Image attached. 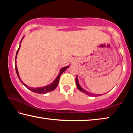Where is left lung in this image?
<instances>
[{"instance_id": "left-lung-1", "label": "left lung", "mask_w": 133, "mask_h": 133, "mask_svg": "<svg viewBox=\"0 0 133 133\" xmlns=\"http://www.w3.org/2000/svg\"><path fill=\"white\" fill-rule=\"evenodd\" d=\"M76 85H77V89H78V90H80L81 91H82L83 93H84L85 94H87V95L90 96L96 97V96H101V94H93V93H90V92H89V91H87L85 90V89H83L82 87H81L79 83H78L77 76H76Z\"/></svg>"}]
</instances>
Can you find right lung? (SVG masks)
Listing matches in <instances>:
<instances>
[{"label":"right lung","mask_w":133,"mask_h":133,"mask_svg":"<svg viewBox=\"0 0 133 133\" xmlns=\"http://www.w3.org/2000/svg\"><path fill=\"white\" fill-rule=\"evenodd\" d=\"M23 38H22V39H23ZM22 39L21 40V43L22 42ZM21 43H20V46H19V48L18 49V50H17V52H16V58L17 57V53H18V51H19V50L20 48H21ZM15 62H16L15 60ZM69 67V66H66V67H63L62 69H60V71L59 74H58V75L57 77L56 78V79L55 81H53V82L51 83V84H49L48 85H46V86H44V87H37V88H33V87H29L26 84H24V83L22 82L21 80V78H20L19 77V73H18V70H17V66L16 65L15 66V69H16V73H17V75L18 76V77H19V80L21 82H22V84H23L24 86H25L27 89H28L29 90H30V91H33V92H35V93H39V94H45V93H48L49 91H51L55 90L56 87L57 86V85L58 84V82H59V80H60V76L62 75V74L63 73V72L66 70Z\"/></svg>","instance_id":"add662e5"}]
</instances>
